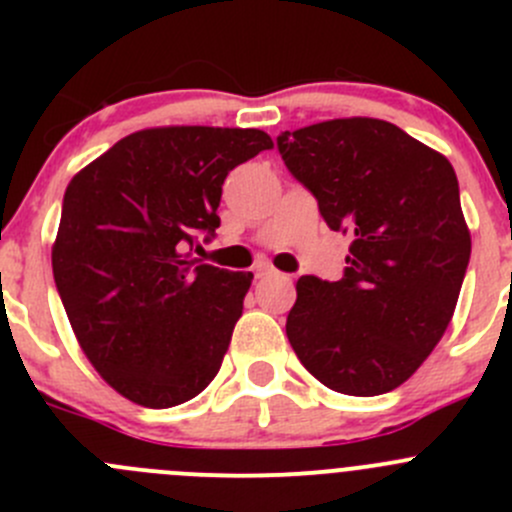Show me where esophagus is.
<instances>
[{"label": "esophagus", "mask_w": 512, "mask_h": 512, "mask_svg": "<svg viewBox=\"0 0 512 512\" xmlns=\"http://www.w3.org/2000/svg\"><path fill=\"white\" fill-rule=\"evenodd\" d=\"M272 275H277V270L270 265V262H257V265H255L257 280H260V277H272Z\"/></svg>", "instance_id": "obj_1"}]
</instances>
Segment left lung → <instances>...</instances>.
Wrapping results in <instances>:
<instances>
[{
	"label": "left lung",
	"mask_w": 512,
	"mask_h": 512,
	"mask_svg": "<svg viewBox=\"0 0 512 512\" xmlns=\"http://www.w3.org/2000/svg\"><path fill=\"white\" fill-rule=\"evenodd\" d=\"M277 148L324 223L354 237L342 280H297L289 344L332 391L386 394L436 349L461 294L471 232L456 170L379 118L285 131Z\"/></svg>",
	"instance_id": "8db88e82"
}]
</instances>
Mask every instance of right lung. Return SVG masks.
<instances>
[{
    "label": "right lung",
    "instance_id": "1",
    "mask_svg": "<svg viewBox=\"0 0 512 512\" xmlns=\"http://www.w3.org/2000/svg\"><path fill=\"white\" fill-rule=\"evenodd\" d=\"M272 146L257 128H146L71 178L54 282L86 359L133 404L178 406L220 371L252 272L188 247L220 227L227 173Z\"/></svg>",
    "mask_w": 512,
    "mask_h": 512
}]
</instances>
